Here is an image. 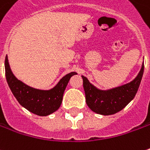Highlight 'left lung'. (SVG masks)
I'll return each instance as SVG.
<instances>
[{
  "mask_svg": "<svg viewBox=\"0 0 150 150\" xmlns=\"http://www.w3.org/2000/svg\"><path fill=\"white\" fill-rule=\"evenodd\" d=\"M144 63L138 75L132 81L117 87L101 90L81 75L83 87L86 94V101L89 108L96 113L108 116L122 110L134 98L144 74Z\"/></svg>",
  "mask_w": 150,
  "mask_h": 150,
  "instance_id": "obj_1",
  "label": "left lung"
}]
</instances>
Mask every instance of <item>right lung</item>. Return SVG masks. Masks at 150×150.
I'll use <instances>...</instances> for the list:
<instances>
[{"mask_svg": "<svg viewBox=\"0 0 150 150\" xmlns=\"http://www.w3.org/2000/svg\"><path fill=\"white\" fill-rule=\"evenodd\" d=\"M5 71L7 84L20 105L31 112L42 117L50 115L59 108L69 79L77 74L70 72L63 76L55 86L49 90H40L29 86L16 78L11 69L7 55L5 59Z\"/></svg>", "mask_w": 150, "mask_h": 150, "instance_id": "obj_1", "label": "right lung"}]
</instances>
